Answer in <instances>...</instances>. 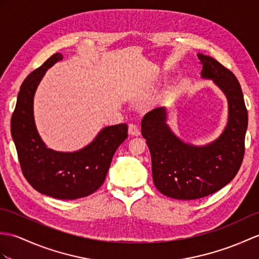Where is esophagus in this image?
I'll list each match as a JSON object with an SVG mask.
<instances>
[{
  "instance_id": "1",
  "label": "esophagus",
  "mask_w": 259,
  "mask_h": 259,
  "mask_svg": "<svg viewBox=\"0 0 259 259\" xmlns=\"http://www.w3.org/2000/svg\"><path fill=\"white\" fill-rule=\"evenodd\" d=\"M129 134L132 135V136H140L141 131L136 123H130L129 124Z\"/></svg>"
}]
</instances>
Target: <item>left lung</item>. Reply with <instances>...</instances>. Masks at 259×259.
<instances>
[{"label": "left lung", "instance_id": "left-lung-1", "mask_svg": "<svg viewBox=\"0 0 259 259\" xmlns=\"http://www.w3.org/2000/svg\"><path fill=\"white\" fill-rule=\"evenodd\" d=\"M198 58L202 77L213 79L228 100L230 117L223 135L205 147L186 144L165 124L163 107L149 111L141 121L155 188L177 200H196L224 188L235 178L245 153L248 115L237 78L214 58L201 54Z\"/></svg>", "mask_w": 259, "mask_h": 259}]
</instances>
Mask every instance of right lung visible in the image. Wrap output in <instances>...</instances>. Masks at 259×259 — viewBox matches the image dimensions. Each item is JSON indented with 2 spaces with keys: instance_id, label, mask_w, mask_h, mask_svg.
Wrapping results in <instances>:
<instances>
[{
  "instance_id": "add662e5",
  "label": "right lung",
  "mask_w": 259,
  "mask_h": 259,
  "mask_svg": "<svg viewBox=\"0 0 259 259\" xmlns=\"http://www.w3.org/2000/svg\"><path fill=\"white\" fill-rule=\"evenodd\" d=\"M62 58V54H54L23 81L11 119V132L27 182L41 194L76 200L93 194L104 184L113 154L127 139L128 124L104 128L92 143L77 152L47 149L35 127L33 98L45 71Z\"/></svg>"
}]
</instances>
